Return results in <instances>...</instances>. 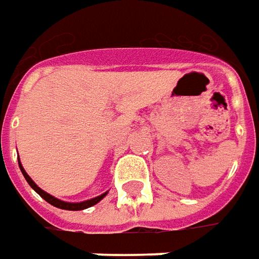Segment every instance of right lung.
<instances>
[{
    "label": "right lung",
    "mask_w": 259,
    "mask_h": 259,
    "mask_svg": "<svg viewBox=\"0 0 259 259\" xmlns=\"http://www.w3.org/2000/svg\"><path fill=\"white\" fill-rule=\"evenodd\" d=\"M18 163H19V169H21V172H22V175H24V178L26 179V182L29 183V186L36 192L42 199H45V200L48 201V203H51L52 206H55V207L58 208H63V210H84V208L87 207H92V206H94V204H97L100 200H103V197H106V193L100 194V196H97V197H94V199H90V200H85V201H81V203H67V201H63V200H59V199H56V197H53L52 194L46 193L45 190H42L40 187L37 186L35 182L32 181L31 178H29V175L25 172L24 166L21 165V162L18 160Z\"/></svg>",
    "instance_id": "right-lung-1"
}]
</instances>
